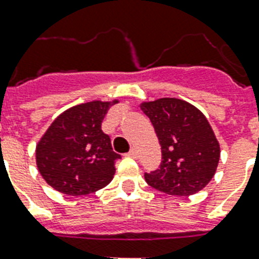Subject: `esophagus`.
I'll return each instance as SVG.
<instances>
[{"label": "esophagus", "mask_w": 259, "mask_h": 259, "mask_svg": "<svg viewBox=\"0 0 259 259\" xmlns=\"http://www.w3.org/2000/svg\"><path fill=\"white\" fill-rule=\"evenodd\" d=\"M127 156L132 158H137L138 157V154H137V150L136 149H130V152L127 153Z\"/></svg>", "instance_id": "esophagus-1"}]
</instances>
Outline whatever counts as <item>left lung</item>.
Here are the masks:
<instances>
[{
  "label": "left lung",
  "instance_id": "obj_1",
  "mask_svg": "<svg viewBox=\"0 0 259 259\" xmlns=\"http://www.w3.org/2000/svg\"><path fill=\"white\" fill-rule=\"evenodd\" d=\"M161 145L160 169L145 173L146 183L172 196H189L212 180L221 145L200 110L177 98L142 102Z\"/></svg>",
  "mask_w": 259,
  "mask_h": 259
}]
</instances>
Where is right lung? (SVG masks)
Returning a JSON list of instances; mask_svg holds the SVG:
<instances>
[{"label": "right lung", "mask_w": 259, "mask_h": 259, "mask_svg": "<svg viewBox=\"0 0 259 259\" xmlns=\"http://www.w3.org/2000/svg\"><path fill=\"white\" fill-rule=\"evenodd\" d=\"M118 102H86L55 118L36 144V165L48 185L68 196H84L113 180L121 156L101 125Z\"/></svg>", "instance_id": "1"}]
</instances>
